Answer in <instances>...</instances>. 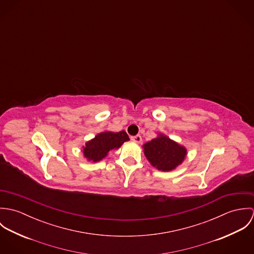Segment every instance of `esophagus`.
I'll return each mask as SVG.
<instances>
[{
    "label": "esophagus",
    "instance_id": "esophagus-1",
    "mask_svg": "<svg viewBox=\"0 0 254 254\" xmlns=\"http://www.w3.org/2000/svg\"><path fill=\"white\" fill-rule=\"evenodd\" d=\"M131 140L134 141L135 143H141L142 142V137L140 135H136V136H132Z\"/></svg>",
    "mask_w": 254,
    "mask_h": 254
}]
</instances>
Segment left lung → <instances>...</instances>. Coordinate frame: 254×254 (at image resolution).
<instances>
[{"label": "left lung", "instance_id": "obj_1", "mask_svg": "<svg viewBox=\"0 0 254 254\" xmlns=\"http://www.w3.org/2000/svg\"><path fill=\"white\" fill-rule=\"evenodd\" d=\"M144 152L153 167L161 171H171L181 164L186 157L187 150L184 146L170 140L164 135L145 143Z\"/></svg>", "mask_w": 254, "mask_h": 254}]
</instances>
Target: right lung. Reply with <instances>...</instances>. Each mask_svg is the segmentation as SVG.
<instances>
[{
    "label": "right lung",
    "mask_w": 254,
    "mask_h": 254,
    "mask_svg": "<svg viewBox=\"0 0 254 254\" xmlns=\"http://www.w3.org/2000/svg\"><path fill=\"white\" fill-rule=\"evenodd\" d=\"M129 141V137L125 131L117 133L103 132L98 134L93 140L86 143L83 152L88 160L97 162L107 156L109 150L120 147L124 142Z\"/></svg>",
    "instance_id": "1"
}]
</instances>
